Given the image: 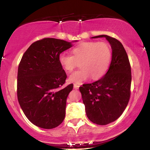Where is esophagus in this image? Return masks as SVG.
I'll use <instances>...</instances> for the list:
<instances>
[{"label": "esophagus", "mask_w": 150, "mask_h": 150, "mask_svg": "<svg viewBox=\"0 0 150 150\" xmlns=\"http://www.w3.org/2000/svg\"><path fill=\"white\" fill-rule=\"evenodd\" d=\"M79 87V85L77 84H74V88L75 89H78Z\"/></svg>", "instance_id": "34e87169"}]
</instances>
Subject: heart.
I'll return each instance as SVG.
<instances>
[{
	"instance_id": "obj_1",
	"label": "heart",
	"mask_w": 150,
	"mask_h": 150,
	"mask_svg": "<svg viewBox=\"0 0 150 150\" xmlns=\"http://www.w3.org/2000/svg\"><path fill=\"white\" fill-rule=\"evenodd\" d=\"M73 56L66 53L59 55V62L66 71L71 73L79 62L81 69L71 74L70 81L81 83L89 77L98 79L105 75L111 60V50L105 41H86L72 50Z\"/></svg>"
}]
</instances>
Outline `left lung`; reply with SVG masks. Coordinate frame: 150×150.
Returning a JSON list of instances; mask_svg holds the SVG:
<instances>
[{
  "label": "left lung",
  "mask_w": 150,
  "mask_h": 150,
  "mask_svg": "<svg viewBox=\"0 0 150 150\" xmlns=\"http://www.w3.org/2000/svg\"><path fill=\"white\" fill-rule=\"evenodd\" d=\"M105 37L112 49L109 69L104 77L79 87L88 118L95 124L105 125L122 115L131 95L132 73L129 58L122 43L115 38Z\"/></svg>",
  "instance_id": "1"
}]
</instances>
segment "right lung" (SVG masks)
<instances>
[{"instance_id":"add662e5","label":"right lung","mask_w":150,"mask_h":150,"mask_svg":"<svg viewBox=\"0 0 150 150\" xmlns=\"http://www.w3.org/2000/svg\"><path fill=\"white\" fill-rule=\"evenodd\" d=\"M72 45L62 39L44 38L32 43L18 65V103L28 120L39 127L53 129L64 120L73 84L63 87L67 75L59 55Z\"/></svg>"}]
</instances>
